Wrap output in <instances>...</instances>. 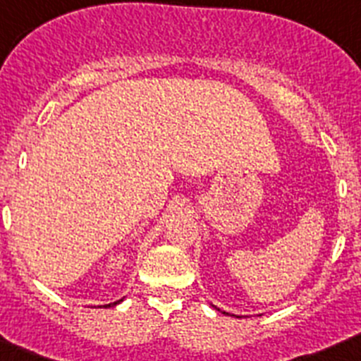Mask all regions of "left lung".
Wrapping results in <instances>:
<instances>
[{"instance_id":"8db88e82","label":"left lung","mask_w":361,"mask_h":361,"mask_svg":"<svg viewBox=\"0 0 361 361\" xmlns=\"http://www.w3.org/2000/svg\"><path fill=\"white\" fill-rule=\"evenodd\" d=\"M226 314H228V312H226Z\"/></svg>"}]
</instances>
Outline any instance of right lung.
Segmentation results:
<instances>
[{
    "label": "right lung",
    "mask_w": 361,
    "mask_h": 361,
    "mask_svg": "<svg viewBox=\"0 0 361 361\" xmlns=\"http://www.w3.org/2000/svg\"><path fill=\"white\" fill-rule=\"evenodd\" d=\"M119 302H123V300H117V302H114V304H106V305H104V307H114V305H117V304H119Z\"/></svg>",
    "instance_id": "right-lung-1"
}]
</instances>
